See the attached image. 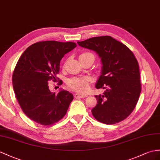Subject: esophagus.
<instances>
[{"label": "esophagus", "instance_id": "1", "mask_svg": "<svg viewBox=\"0 0 160 160\" xmlns=\"http://www.w3.org/2000/svg\"><path fill=\"white\" fill-rule=\"evenodd\" d=\"M75 98H86V97H88V95H86V94H85V95H83V94H79V93H76V94H75Z\"/></svg>", "mask_w": 160, "mask_h": 160}]
</instances>
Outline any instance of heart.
I'll use <instances>...</instances> for the list:
<instances>
[{"label": "heart", "mask_w": 160, "mask_h": 160, "mask_svg": "<svg viewBox=\"0 0 160 160\" xmlns=\"http://www.w3.org/2000/svg\"><path fill=\"white\" fill-rule=\"evenodd\" d=\"M91 58L94 61L95 57L93 54L90 52H83L80 54L79 60H83ZM92 82V79L89 77H74L69 80L68 85L72 90L79 93H86L89 88V85Z\"/></svg>", "instance_id": "1"}]
</instances>
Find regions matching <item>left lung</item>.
Wrapping results in <instances>:
<instances>
[{"instance_id":"left-lung-1","label":"left lung","mask_w":160,"mask_h":160,"mask_svg":"<svg viewBox=\"0 0 160 160\" xmlns=\"http://www.w3.org/2000/svg\"><path fill=\"white\" fill-rule=\"evenodd\" d=\"M77 43L94 51L102 64L96 88L105 91L95 96L98 104L92 108L93 116L108 125L122 122L134 109L141 92L139 66L134 53L110 36L93 37Z\"/></svg>"}]
</instances>
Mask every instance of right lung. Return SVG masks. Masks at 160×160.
I'll return each mask as SVG.
<instances>
[{
    "label": "right lung",
    "instance_id": "obj_1",
    "mask_svg": "<svg viewBox=\"0 0 160 160\" xmlns=\"http://www.w3.org/2000/svg\"><path fill=\"white\" fill-rule=\"evenodd\" d=\"M76 46L72 42H38L19 58L13 73V87L19 106L31 120L50 126L67 113L73 95L64 89L57 94L52 92L48 81H57L60 60Z\"/></svg>",
    "mask_w": 160,
    "mask_h": 160
}]
</instances>
